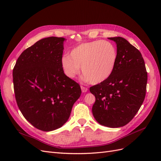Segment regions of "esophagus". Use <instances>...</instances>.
Returning <instances> with one entry per match:
<instances>
[{"instance_id":"obj_1","label":"esophagus","mask_w":161,"mask_h":161,"mask_svg":"<svg viewBox=\"0 0 161 161\" xmlns=\"http://www.w3.org/2000/svg\"><path fill=\"white\" fill-rule=\"evenodd\" d=\"M81 90L82 92H86L87 91H88V88L83 86H81Z\"/></svg>"}]
</instances>
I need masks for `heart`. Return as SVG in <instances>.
Listing matches in <instances>:
<instances>
[{"label":"heart","instance_id":"1","mask_svg":"<svg viewBox=\"0 0 161 161\" xmlns=\"http://www.w3.org/2000/svg\"><path fill=\"white\" fill-rule=\"evenodd\" d=\"M118 53L113 43L103 40L86 42L76 46L69 55L61 58V67L65 75L75 79L80 66L85 79L92 84L107 80L113 73Z\"/></svg>","mask_w":161,"mask_h":161}]
</instances>
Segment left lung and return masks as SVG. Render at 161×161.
Segmentation results:
<instances>
[{"instance_id": "obj_1", "label": "left lung", "mask_w": 161, "mask_h": 161, "mask_svg": "<svg viewBox=\"0 0 161 161\" xmlns=\"http://www.w3.org/2000/svg\"><path fill=\"white\" fill-rule=\"evenodd\" d=\"M109 39L116 43L118 58L108 79L90 87L95 97L92 112L101 125L119 128L128 124L143 103L148 75L137 48L121 37Z\"/></svg>"}]
</instances>
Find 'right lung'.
Masks as SVG:
<instances>
[{"mask_svg": "<svg viewBox=\"0 0 161 161\" xmlns=\"http://www.w3.org/2000/svg\"><path fill=\"white\" fill-rule=\"evenodd\" d=\"M65 40L57 37L39 40L21 53L13 71L19 109L31 125L44 131L62 127L81 95L80 85L61 67Z\"/></svg>", "mask_w": 161, "mask_h": 161, "instance_id": "obj_1", "label": "right lung"}]
</instances>
